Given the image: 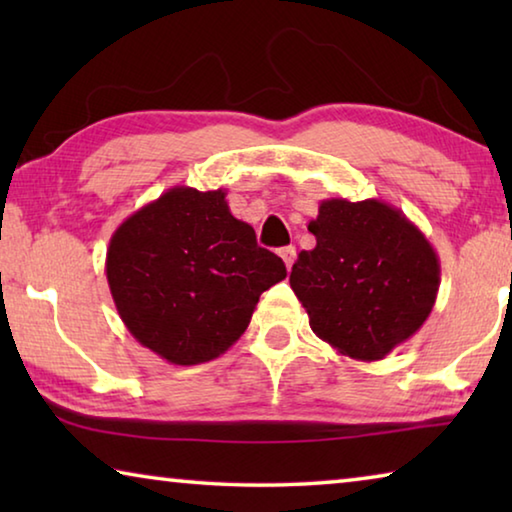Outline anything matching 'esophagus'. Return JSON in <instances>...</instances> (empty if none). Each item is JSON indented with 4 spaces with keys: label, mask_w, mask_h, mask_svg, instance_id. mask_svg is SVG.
I'll use <instances>...</instances> for the list:
<instances>
[{
    "label": "esophagus",
    "mask_w": 512,
    "mask_h": 512,
    "mask_svg": "<svg viewBox=\"0 0 512 512\" xmlns=\"http://www.w3.org/2000/svg\"><path fill=\"white\" fill-rule=\"evenodd\" d=\"M280 257H282L284 266H287L289 271H291L293 262H296V246H284V248H280Z\"/></svg>",
    "instance_id": "obj_1"
}]
</instances>
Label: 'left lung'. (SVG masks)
Returning <instances> with one entry per match:
<instances>
[{
	"label": "left lung",
	"instance_id": "8db88e82",
	"mask_svg": "<svg viewBox=\"0 0 512 512\" xmlns=\"http://www.w3.org/2000/svg\"><path fill=\"white\" fill-rule=\"evenodd\" d=\"M307 228L316 248L298 255L289 282L318 339L368 363L411 339L440 287L438 255L418 225L377 198H327Z\"/></svg>",
	"mask_w": 512,
	"mask_h": 512
}]
</instances>
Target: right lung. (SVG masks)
<instances>
[{"mask_svg":"<svg viewBox=\"0 0 512 512\" xmlns=\"http://www.w3.org/2000/svg\"><path fill=\"white\" fill-rule=\"evenodd\" d=\"M106 277L119 318L144 348L196 366L239 341L259 296L287 268L230 214L223 189L171 187L115 230Z\"/></svg>","mask_w":512,"mask_h":512,"instance_id":"1","label":"right lung"}]
</instances>
